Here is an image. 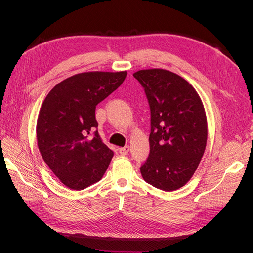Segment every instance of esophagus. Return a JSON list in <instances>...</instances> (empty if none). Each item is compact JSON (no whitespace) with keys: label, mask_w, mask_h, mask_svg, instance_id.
Listing matches in <instances>:
<instances>
[{"label":"esophagus","mask_w":253,"mask_h":253,"mask_svg":"<svg viewBox=\"0 0 253 253\" xmlns=\"http://www.w3.org/2000/svg\"><path fill=\"white\" fill-rule=\"evenodd\" d=\"M129 150H130V148H129V145H125V147H124V148H120V149H119V153H120V155H122V156H125V155H127V154H128Z\"/></svg>","instance_id":"obj_1"}]
</instances>
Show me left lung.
I'll use <instances>...</instances> for the list:
<instances>
[{
    "label": "left lung",
    "instance_id": "1",
    "mask_svg": "<svg viewBox=\"0 0 253 253\" xmlns=\"http://www.w3.org/2000/svg\"><path fill=\"white\" fill-rule=\"evenodd\" d=\"M133 77L151 110L150 155L140 167L141 175L157 189L178 190L195 173L206 148L203 103L194 87L172 72L141 70Z\"/></svg>",
    "mask_w": 253,
    "mask_h": 253
}]
</instances>
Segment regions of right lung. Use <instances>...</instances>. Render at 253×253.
Masks as SVG:
<instances>
[{"instance_id": "add662e5", "label": "right lung", "mask_w": 253, "mask_h": 253, "mask_svg": "<svg viewBox=\"0 0 253 253\" xmlns=\"http://www.w3.org/2000/svg\"><path fill=\"white\" fill-rule=\"evenodd\" d=\"M127 72H89L63 80L46 96L37 121L38 147L66 187L81 191L101 179L114 152L102 142L96 105L123 83Z\"/></svg>"}]
</instances>
